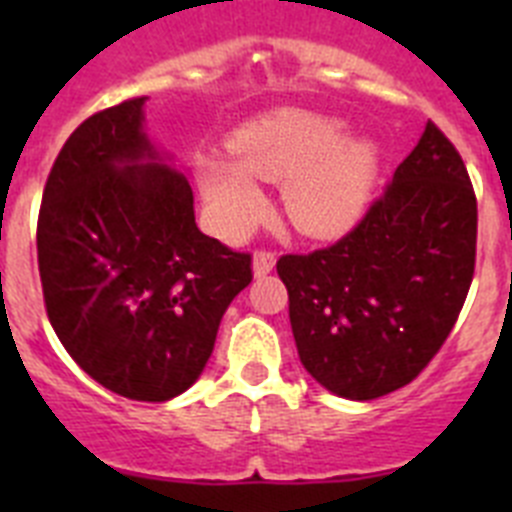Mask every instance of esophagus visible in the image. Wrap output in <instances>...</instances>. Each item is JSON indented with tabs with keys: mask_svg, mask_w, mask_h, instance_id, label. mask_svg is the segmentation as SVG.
I'll use <instances>...</instances> for the list:
<instances>
[{
	"mask_svg": "<svg viewBox=\"0 0 512 512\" xmlns=\"http://www.w3.org/2000/svg\"><path fill=\"white\" fill-rule=\"evenodd\" d=\"M274 264H277V256H274V251H266V248H261V251L253 253V274H256V277H266V274L274 269Z\"/></svg>",
	"mask_w": 512,
	"mask_h": 512,
	"instance_id": "obj_1",
	"label": "esophagus"
}]
</instances>
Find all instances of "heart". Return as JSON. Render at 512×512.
<instances>
[{
  "mask_svg": "<svg viewBox=\"0 0 512 512\" xmlns=\"http://www.w3.org/2000/svg\"><path fill=\"white\" fill-rule=\"evenodd\" d=\"M228 158H205L200 182L212 220L225 235L259 223L266 194L256 184L284 182L287 217L300 233L336 238L346 233L372 197L379 151L369 138H351L336 117L277 110L243 125L230 138Z\"/></svg>",
  "mask_w": 512,
  "mask_h": 512,
  "instance_id": "b5f03b06",
  "label": "heart"
}]
</instances>
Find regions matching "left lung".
Listing matches in <instances>:
<instances>
[{
	"instance_id": "left-lung-1",
	"label": "left lung",
	"mask_w": 512,
	"mask_h": 512,
	"mask_svg": "<svg viewBox=\"0 0 512 512\" xmlns=\"http://www.w3.org/2000/svg\"><path fill=\"white\" fill-rule=\"evenodd\" d=\"M474 259L477 197L467 166L428 122L351 233L277 261L302 366L346 400L410 384L449 338Z\"/></svg>"
}]
</instances>
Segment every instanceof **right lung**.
I'll list each match as a JSON object with an SVG mask.
<instances>
[{
	"label": "right lung",
	"mask_w": 512,
	"mask_h": 512,
	"mask_svg": "<svg viewBox=\"0 0 512 512\" xmlns=\"http://www.w3.org/2000/svg\"><path fill=\"white\" fill-rule=\"evenodd\" d=\"M143 102L87 117L63 143L43 189L38 269L71 359L110 392L164 402L197 382L253 271L251 253L197 228L187 176L143 133Z\"/></svg>",
	"instance_id": "obj_1"
}]
</instances>
